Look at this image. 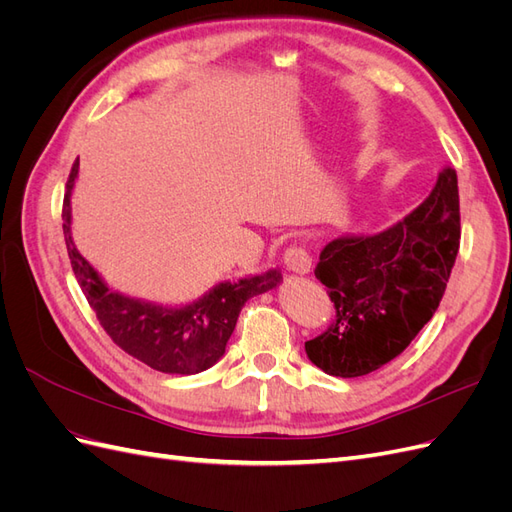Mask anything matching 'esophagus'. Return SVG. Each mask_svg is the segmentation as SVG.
<instances>
[{"instance_id": "obj_1", "label": "esophagus", "mask_w": 512, "mask_h": 512, "mask_svg": "<svg viewBox=\"0 0 512 512\" xmlns=\"http://www.w3.org/2000/svg\"><path fill=\"white\" fill-rule=\"evenodd\" d=\"M284 265L292 273L305 275V273H309V269H312V256H309V252L303 250V247L290 245L284 252Z\"/></svg>"}]
</instances>
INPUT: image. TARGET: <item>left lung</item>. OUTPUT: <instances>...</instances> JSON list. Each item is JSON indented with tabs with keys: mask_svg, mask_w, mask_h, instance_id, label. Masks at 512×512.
<instances>
[{
	"mask_svg": "<svg viewBox=\"0 0 512 512\" xmlns=\"http://www.w3.org/2000/svg\"><path fill=\"white\" fill-rule=\"evenodd\" d=\"M459 237L457 173L444 168L401 222L324 245L314 273L329 288L335 320L305 342L309 361L329 376L359 378L404 352L436 314Z\"/></svg>",
	"mask_w": 512,
	"mask_h": 512,
	"instance_id": "8db88e82",
	"label": "left lung"
}]
</instances>
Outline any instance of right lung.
I'll return each mask as SVG.
<instances>
[{
  "label": "right lung",
  "instance_id": "right-lung-1",
  "mask_svg": "<svg viewBox=\"0 0 512 512\" xmlns=\"http://www.w3.org/2000/svg\"><path fill=\"white\" fill-rule=\"evenodd\" d=\"M76 175H79V160L74 162L66 183L64 211H61L64 237L76 282L108 337L123 352L162 374L192 376L218 363L245 301L273 290L282 282V273L271 269L262 275L243 277L239 282H222L198 301L183 307L147 303L111 290L72 241L70 196Z\"/></svg>",
  "mask_w": 512,
  "mask_h": 512
}]
</instances>
